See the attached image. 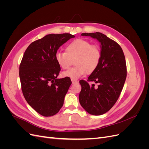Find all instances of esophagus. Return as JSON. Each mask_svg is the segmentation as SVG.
I'll use <instances>...</instances> for the list:
<instances>
[{
    "instance_id": "34e87169",
    "label": "esophagus",
    "mask_w": 149,
    "mask_h": 149,
    "mask_svg": "<svg viewBox=\"0 0 149 149\" xmlns=\"http://www.w3.org/2000/svg\"><path fill=\"white\" fill-rule=\"evenodd\" d=\"M71 81L73 84H76V83H78V81L74 79H71Z\"/></svg>"
}]
</instances>
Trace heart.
Here are the masks:
<instances>
[{
    "label": "heart",
    "mask_w": 149,
    "mask_h": 149,
    "mask_svg": "<svg viewBox=\"0 0 149 149\" xmlns=\"http://www.w3.org/2000/svg\"><path fill=\"white\" fill-rule=\"evenodd\" d=\"M66 52H58L55 59L62 69L66 70L74 60L76 66L62 73L64 77L78 79L84 74H91L96 71L100 63L101 51L100 47L91 45L83 39H76L67 45Z\"/></svg>",
    "instance_id": "obj_1"
}]
</instances>
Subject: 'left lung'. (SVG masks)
Listing matches in <instances>:
<instances>
[{
	"mask_svg": "<svg viewBox=\"0 0 149 149\" xmlns=\"http://www.w3.org/2000/svg\"><path fill=\"white\" fill-rule=\"evenodd\" d=\"M101 43V59L96 71L88 81H79L81 91L79 95L80 104L89 114L100 116L106 113L118 101L127 76V67L123 49L114 40L100 32L83 33ZM88 81L98 84L90 86Z\"/></svg>",
	"mask_w": 149,
	"mask_h": 149,
	"instance_id": "1",
	"label": "left lung"
}]
</instances>
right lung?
I'll return each instance as SVG.
<instances>
[{"label": "right lung", "instance_id": "obj_1", "mask_svg": "<svg viewBox=\"0 0 149 149\" xmlns=\"http://www.w3.org/2000/svg\"><path fill=\"white\" fill-rule=\"evenodd\" d=\"M74 37L70 33L49 34L31 43L24 53L19 67L22 91L29 104L42 116L55 115L63 105L71 81L56 78L61 68L55 55Z\"/></svg>", "mask_w": 149, "mask_h": 149}]
</instances>
